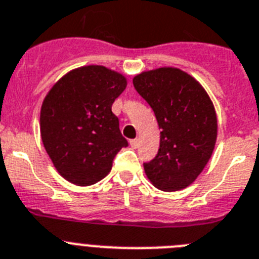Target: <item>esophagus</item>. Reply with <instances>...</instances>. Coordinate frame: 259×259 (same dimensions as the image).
Here are the masks:
<instances>
[{
    "label": "esophagus",
    "mask_w": 259,
    "mask_h": 259,
    "mask_svg": "<svg viewBox=\"0 0 259 259\" xmlns=\"http://www.w3.org/2000/svg\"><path fill=\"white\" fill-rule=\"evenodd\" d=\"M138 143L140 142H138V140H137V138L136 140H130V146L133 147V149H137V147H138Z\"/></svg>",
    "instance_id": "obj_1"
}]
</instances>
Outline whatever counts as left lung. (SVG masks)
I'll return each instance as SVG.
<instances>
[{"mask_svg":"<svg viewBox=\"0 0 259 259\" xmlns=\"http://www.w3.org/2000/svg\"><path fill=\"white\" fill-rule=\"evenodd\" d=\"M134 88L154 110L160 132L158 154L143 163L150 182L179 191L195 182L213 153L217 117L205 89L179 68L163 67L137 75Z\"/></svg>","mask_w":259,"mask_h":259,"instance_id":"left-lung-1","label":"left lung"}]
</instances>
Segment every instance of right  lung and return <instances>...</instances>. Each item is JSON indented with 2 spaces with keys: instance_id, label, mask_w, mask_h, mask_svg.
Masks as SVG:
<instances>
[{
  "instance_id": "obj_1",
  "label": "right lung",
  "mask_w": 259,
  "mask_h": 259,
  "mask_svg": "<svg viewBox=\"0 0 259 259\" xmlns=\"http://www.w3.org/2000/svg\"><path fill=\"white\" fill-rule=\"evenodd\" d=\"M125 76L103 66L72 69L50 89L40 109V136L58 172L76 186H91L112 170L127 146L112 112L125 91Z\"/></svg>"
}]
</instances>
